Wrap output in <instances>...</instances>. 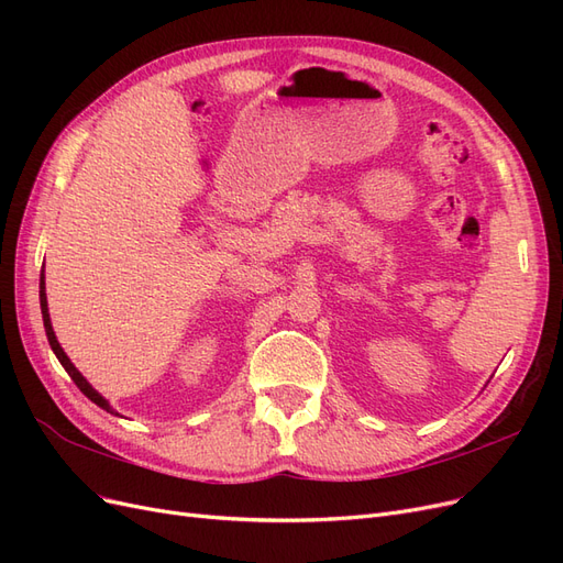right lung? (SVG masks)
<instances>
[{
	"label": "right lung",
	"mask_w": 563,
	"mask_h": 563,
	"mask_svg": "<svg viewBox=\"0 0 563 563\" xmlns=\"http://www.w3.org/2000/svg\"><path fill=\"white\" fill-rule=\"evenodd\" d=\"M44 269H42V277H40V305H42V319H44V329H46V338H48V345H51V350H54V354L58 356V362L63 364V368L67 371V376H70L73 380H75V385L84 391V395H87L93 404H98L100 408H106L108 413H114V416H119L114 408L108 404V399L106 397H100L98 391L87 383V378L81 376V373L75 368V364L70 362V356H67L65 352H63V347H60V343L56 340V333H54V327H51V317H48V305H46V291H44Z\"/></svg>",
	"instance_id": "right-lung-1"
}]
</instances>
